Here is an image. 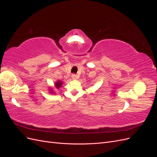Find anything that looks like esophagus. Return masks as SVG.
Returning <instances> with one entry per match:
<instances>
[{"label":"esophagus","instance_id":"obj_1","mask_svg":"<svg viewBox=\"0 0 157 157\" xmlns=\"http://www.w3.org/2000/svg\"><path fill=\"white\" fill-rule=\"evenodd\" d=\"M71 77H72V79H73V80H77V75H75V74L72 75V76H71Z\"/></svg>","mask_w":157,"mask_h":157}]
</instances>
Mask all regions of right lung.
<instances>
[{
  "label": "right lung",
  "instance_id": "obj_1",
  "mask_svg": "<svg viewBox=\"0 0 157 157\" xmlns=\"http://www.w3.org/2000/svg\"><path fill=\"white\" fill-rule=\"evenodd\" d=\"M62 84H63V81H61L60 80H58L56 82H54V87L57 89H59V88L61 87V86H62ZM49 90H50V94H55V92H54V89L52 88L49 87Z\"/></svg>",
  "mask_w": 157,
  "mask_h": 157
}]
</instances>
